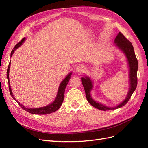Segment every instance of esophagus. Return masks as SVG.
<instances>
[{"label": "esophagus", "mask_w": 148, "mask_h": 148, "mask_svg": "<svg viewBox=\"0 0 148 148\" xmlns=\"http://www.w3.org/2000/svg\"><path fill=\"white\" fill-rule=\"evenodd\" d=\"M75 71L78 73H83L84 71V66L82 65H78L77 67H76Z\"/></svg>", "instance_id": "34e87169"}]
</instances>
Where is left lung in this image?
Here are the masks:
<instances>
[{
	"mask_svg": "<svg viewBox=\"0 0 148 148\" xmlns=\"http://www.w3.org/2000/svg\"><path fill=\"white\" fill-rule=\"evenodd\" d=\"M114 43L115 44L116 46H117L119 49H120L125 53V56L127 57L130 67V89L125 100L121 102L120 104L114 107H107L101 104V103L96 102L92 99L90 95L91 91L93 87L92 82H91V79L88 77L82 78V82L83 85L88 102L91 106L96 107L97 109L102 110H114L115 109L120 108V107L125 106L128 102L129 99H130L132 94L135 91L137 86V71L138 69V62L135 53V51H134L132 44L120 32L119 33L117 37L115 39Z\"/></svg>",
	"mask_w": 148,
	"mask_h": 148,
	"instance_id": "left-lung-1",
	"label": "left lung"
}]
</instances>
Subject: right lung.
Masks as SVG:
<instances>
[{"mask_svg": "<svg viewBox=\"0 0 148 148\" xmlns=\"http://www.w3.org/2000/svg\"><path fill=\"white\" fill-rule=\"evenodd\" d=\"M25 40V38H23L21 39V41L18 43L17 44H16L15 47L13 48V50L11 52V54H10V57L12 56L13 52L16 50V49L18 48L21 44L23 43ZM10 61L9 65L8 66V69H7V79L8 82V88H9V91H10V93L11 95V96L13 97V99H15L18 104H19V106H20V107H21L22 109L23 110L27 111L28 112L32 114H38V115H46V114H51L52 112H54L56 110H57L60 108V106L62 105V102H63L64 99V94H65V90L67 84L69 83V79L71 77V73H69V75L66 76V78L61 82V83L60 84V86L59 88V89H58V92H57V96L56 97V99L52 103H51V104H49L48 106H46L45 107H40V108H36V109H30V108H27L25 106H24L23 105L21 104L20 103L16 100V99L15 98V97L13 96V95L12 91V89L10 88V80H9V71H10Z\"/></svg>", "mask_w": 148, "mask_h": 148, "instance_id": "1", "label": "right lung"}]
</instances>
